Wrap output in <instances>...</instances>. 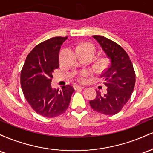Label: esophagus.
<instances>
[{"label": "esophagus", "instance_id": "obj_1", "mask_svg": "<svg viewBox=\"0 0 153 153\" xmlns=\"http://www.w3.org/2000/svg\"><path fill=\"white\" fill-rule=\"evenodd\" d=\"M75 88V89H79V88H80V89H84V88H85V87H84V86H80V85H76Z\"/></svg>", "mask_w": 153, "mask_h": 153}]
</instances>
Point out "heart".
Here are the masks:
<instances>
[{"mask_svg":"<svg viewBox=\"0 0 153 153\" xmlns=\"http://www.w3.org/2000/svg\"><path fill=\"white\" fill-rule=\"evenodd\" d=\"M77 50H83L87 51L89 54H91V55L94 56L95 54V52H96V48L92 44L90 43H83L80 45L77 48ZM88 72L87 71H82V73H80L79 74L78 77V80L79 82H83L86 80V77L88 75Z\"/></svg>","mask_w":153,"mask_h":153,"instance_id":"1","label":"heart"}]
</instances>
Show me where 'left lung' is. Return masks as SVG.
Listing matches in <instances>:
<instances>
[{"mask_svg":"<svg viewBox=\"0 0 153 153\" xmlns=\"http://www.w3.org/2000/svg\"><path fill=\"white\" fill-rule=\"evenodd\" d=\"M99 43L109 64L101 77L107 87L106 93L96 91V99L90 101L91 107L106 115H114L122 109L130 99L135 85V73L126 51L120 45L103 36H93Z\"/></svg>","mask_w":153,"mask_h":153,"instance_id":"obj_1","label":"left lung"}]
</instances>
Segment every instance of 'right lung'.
I'll return each instance as SVG.
<instances>
[{
	"instance_id": "right-lung-1",
	"label": "right lung",
	"mask_w": 153,
	"mask_h": 153,
	"mask_svg": "<svg viewBox=\"0 0 153 153\" xmlns=\"http://www.w3.org/2000/svg\"><path fill=\"white\" fill-rule=\"evenodd\" d=\"M68 36H57L39 44L29 52L21 73L24 97L36 113L47 118L62 114L69 106L74 88L51 87L54 71L59 68V52Z\"/></svg>"
}]
</instances>
